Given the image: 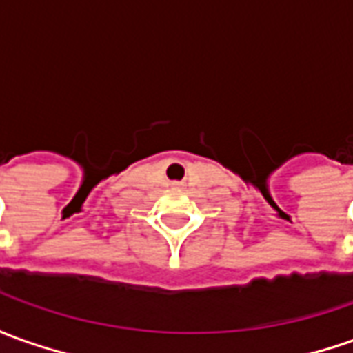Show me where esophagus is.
<instances>
[{
  "label": "esophagus",
  "instance_id": "34e87169",
  "mask_svg": "<svg viewBox=\"0 0 353 353\" xmlns=\"http://www.w3.org/2000/svg\"><path fill=\"white\" fill-rule=\"evenodd\" d=\"M174 185H177V183H174Z\"/></svg>",
  "mask_w": 353,
  "mask_h": 353
}]
</instances>
